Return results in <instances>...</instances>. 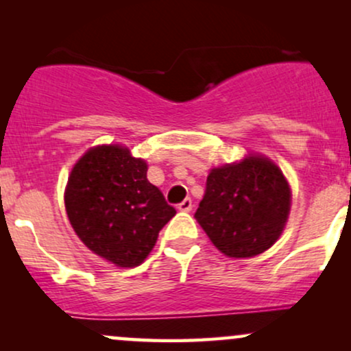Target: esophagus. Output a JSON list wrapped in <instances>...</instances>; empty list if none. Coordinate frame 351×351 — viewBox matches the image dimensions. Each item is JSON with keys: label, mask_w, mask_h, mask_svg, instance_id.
<instances>
[{"label": "esophagus", "mask_w": 351, "mask_h": 351, "mask_svg": "<svg viewBox=\"0 0 351 351\" xmlns=\"http://www.w3.org/2000/svg\"><path fill=\"white\" fill-rule=\"evenodd\" d=\"M193 208V199L191 198H184L181 203L178 204V209L180 211H191Z\"/></svg>", "instance_id": "1"}]
</instances>
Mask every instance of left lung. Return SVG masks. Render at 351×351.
Segmentation results:
<instances>
[{
	"label": "left lung",
	"mask_w": 351,
	"mask_h": 351,
	"mask_svg": "<svg viewBox=\"0 0 351 351\" xmlns=\"http://www.w3.org/2000/svg\"><path fill=\"white\" fill-rule=\"evenodd\" d=\"M291 209V189L267 158L211 170L195 217L211 243L229 257H252L279 239Z\"/></svg>",
	"instance_id": "1"
}]
</instances>
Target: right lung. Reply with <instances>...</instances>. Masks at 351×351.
I'll list each match as a JSON object with an SVG mask.
<instances>
[{"instance_id":"1","label":"right lung","mask_w":351,"mask_h":351,"mask_svg":"<svg viewBox=\"0 0 351 351\" xmlns=\"http://www.w3.org/2000/svg\"><path fill=\"white\" fill-rule=\"evenodd\" d=\"M64 201L80 241L120 267L142 264L176 215L147 180V163L119 145L92 148L75 163Z\"/></svg>"}]
</instances>
